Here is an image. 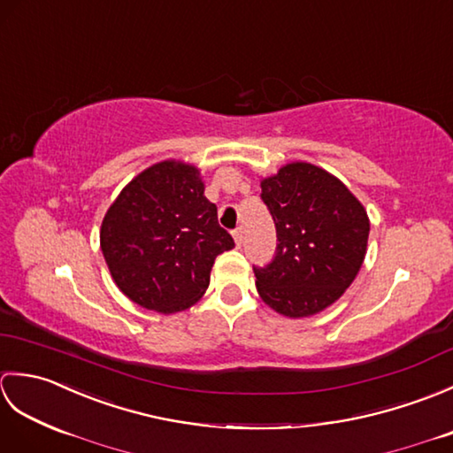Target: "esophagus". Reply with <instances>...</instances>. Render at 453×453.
Segmentation results:
<instances>
[{"label": "esophagus", "instance_id": "1", "mask_svg": "<svg viewBox=\"0 0 453 453\" xmlns=\"http://www.w3.org/2000/svg\"><path fill=\"white\" fill-rule=\"evenodd\" d=\"M234 239H235L237 245H242V242H243V227L234 229Z\"/></svg>", "mask_w": 453, "mask_h": 453}]
</instances>
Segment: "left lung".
I'll return each mask as SVG.
<instances>
[{
  "mask_svg": "<svg viewBox=\"0 0 453 453\" xmlns=\"http://www.w3.org/2000/svg\"><path fill=\"white\" fill-rule=\"evenodd\" d=\"M276 226V257L255 268L261 300L284 317L321 313L360 273L370 218L341 179L311 163L292 161L261 180Z\"/></svg>",
  "mask_w": 453,
  "mask_h": 453,
  "instance_id": "obj_1",
  "label": "left lung"
}]
</instances>
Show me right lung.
Segmentation results:
<instances>
[{
    "label": "right lung",
    "mask_w": 453,
    "mask_h": 453,
    "mask_svg": "<svg viewBox=\"0 0 453 453\" xmlns=\"http://www.w3.org/2000/svg\"><path fill=\"white\" fill-rule=\"evenodd\" d=\"M235 243L218 224L192 163L165 159L120 190L101 224V251L119 290L146 310L177 313L210 284L216 257Z\"/></svg>",
    "instance_id": "right-lung-1"
}]
</instances>
